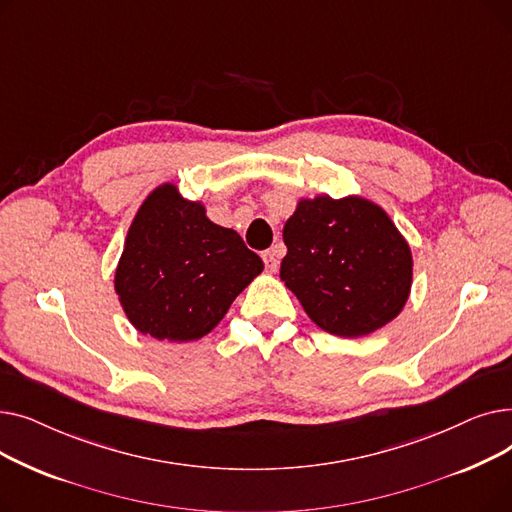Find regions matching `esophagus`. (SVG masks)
<instances>
[{
  "mask_svg": "<svg viewBox=\"0 0 512 512\" xmlns=\"http://www.w3.org/2000/svg\"><path fill=\"white\" fill-rule=\"evenodd\" d=\"M263 263H265V270L270 274L278 272V255L276 251H265L263 253Z\"/></svg>",
  "mask_w": 512,
  "mask_h": 512,
  "instance_id": "34e87169",
  "label": "esophagus"
}]
</instances>
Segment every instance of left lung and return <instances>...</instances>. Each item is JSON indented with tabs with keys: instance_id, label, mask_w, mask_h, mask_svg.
Listing matches in <instances>:
<instances>
[{
	"instance_id": "left-lung-1",
	"label": "left lung",
	"mask_w": 512,
	"mask_h": 512,
	"mask_svg": "<svg viewBox=\"0 0 512 512\" xmlns=\"http://www.w3.org/2000/svg\"><path fill=\"white\" fill-rule=\"evenodd\" d=\"M282 236L280 278L321 330L367 336L405 307L413 255L380 205L357 195L301 199Z\"/></svg>"
}]
</instances>
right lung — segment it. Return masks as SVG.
<instances>
[{"instance_id": "add662e5", "label": "right lung", "mask_w": 512, "mask_h": 512, "mask_svg": "<svg viewBox=\"0 0 512 512\" xmlns=\"http://www.w3.org/2000/svg\"><path fill=\"white\" fill-rule=\"evenodd\" d=\"M263 261L176 184L157 186L128 228L114 288L130 324L157 340H199L220 324Z\"/></svg>"}]
</instances>
